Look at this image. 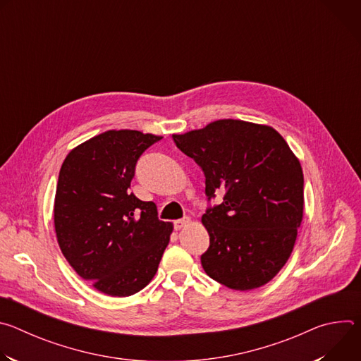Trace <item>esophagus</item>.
I'll return each mask as SVG.
<instances>
[{
    "label": "esophagus",
    "instance_id": "obj_1",
    "mask_svg": "<svg viewBox=\"0 0 361 361\" xmlns=\"http://www.w3.org/2000/svg\"><path fill=\"white\" fill-rule=\"evenodd\" d=\"M190 223H191V220H190L188 217H185V219H183V220H177V221L174 223V228H176V230H181V228L187 227Z\"/></svg>",
    "mask_w": 361,
    "mask_h": 361
}]
</instances>
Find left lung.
Instances as JSON below:
<instances>
[{"label":"left lung","mask_w":361,"mask_h":361,"mask_svg":"<svg viewBox=\"0 0 361 361\" xmlns=\"http://www.w3.org/2000/svg\"><path fill=\"white\" fill-rule=\"evenodd\" d=\"M173 140L201 167L209 200L226 191L201 217L210 235L204 271L233 290L267 284L287 263L302 220L298 159L273 127L241 120H219Z\"/></svg>","instance_id":"left-lung-1"}]
</instances>
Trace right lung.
<instances>
[{"label": "right lung", "instance_id": "add662e5", "mask_svg": "<svg viewBox=\"0 0 361 361\" xmlns=\"http://www.w3.org/2000/svg\"><path fill=\"white\" fill-rule=\"evenodd\" d=\"M163 137L110 130L66 157L54 200L59 245L75 273L113 297L142 290L156 276L173 224L131 191L141 154Z\"/></svg>", "mask_w": 361, "mask_h": 361}]
</instances>
